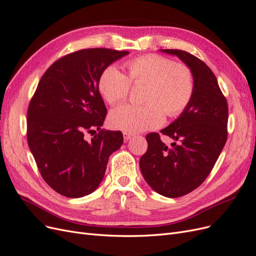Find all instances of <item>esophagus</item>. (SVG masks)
I'll list each match as a JSON object with an SVG mask.
<instances>
[{
	"mask_svg": "<svg viewBox=\"0 0 256 256\" xmlns=\"http://www.w3.org/2000/svg\"><path fill=\"white\" fill-rule=\"evenodd\" d=\"M122 136H124V140H125V141H128L129 138H131V134L126 132V131H125V132H122Z\"/></svg>",
	"mask_w": 256,
	"mask_h": 256,
	"instance_id": "34e87169",
	"label": "esophagus"
}]
</instances>
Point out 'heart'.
Instances as JSON below:
<instances>
[{
	"label": "heart",
	"mask_w": 256,
	"mask_h": 256,
	"mask_svg": "<svg viewBox=\"0 0 256 256\" xmlns=\"http://www.w3.org/2000/svg\"><path fill=\"white\" fill-rule=\"evenodd\" d=\"M128 76L118 67L109 66L99 78L100 94L109 104L126 100L131 83L145 85L142 106L124 104L110 113L111 126L127 132H140L160 127L168 118L180 115L194 94V76L191 69L171 58L147 54L129 60Z\"/></svg>",
	"instance_id": "obj_1"
}]
</instances>
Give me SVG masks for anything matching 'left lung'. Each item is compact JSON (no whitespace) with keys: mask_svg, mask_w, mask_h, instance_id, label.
<instances>
[{"mask_svg":"<svg viewBox=\"0 0 256 256\" xmlns=\"http://www.w3.org/2000/svg\"><path fill=\"white\" fill-rule=\"evenodd\" d=\"M162 51L177 56L191 69L194 94L180 118L161 130L178 143L168 147L159 134H148L140 168L154 191L174 198L196 189L210 174L228 140V108L214 74L203 60L187 51Z\"/></svg>","mask_w":256,"mask_h":256,"instance_id":"1","label":"left lung"}]
</instances>
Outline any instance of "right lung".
<instances>
[{"instance_id":"add662e5","label":"right lung","mask_w":256,"mask_h":256,"mask_svg":"<svg viewBox=\"0 0 256 256\" xmlns=\"http://www.w3.org/2000/svg\"><path fill=\"white\" fill-rule=\"evenodd\" d=\"M128 53L106 48L69 53L37 85L28 109V144L44 180L62 196L76 198L95 191L110 154L124 142L120 131L102 128L106 108L98 82L108 66ZM86 132L96 134L90 142Z\"/></svg>"}]
</instances>
